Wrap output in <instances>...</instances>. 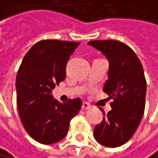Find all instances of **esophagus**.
Here are the masks:
<instances>
[{"label": "esophagus", "instance_id": "esophagus-1", "mask_svg": "<svg viewBox=\"0 0 158 158\" xmlns=\"http://www.w3.org/2000/svg\"><path fill=\"white\" fill-rule=\"evenodd\" d=\"M89 108H91V106H89V104L87 102H84L83 104H82V109H83V110H88Z\"/></svg>", "mask_w": 158, "mask_h": 158}]
</instances>
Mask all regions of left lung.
Listing matches in <instances>:
<instances>
[{
    "label": "left lung",
    "mask_w": 158,
    "mask_h": 158,
    "mask_svg": "<svg viewBox=\"0 0 158 158\" xmlns=\"http://www.w3.org/2000/svg\"><path fill=\"white\" fill-rule=\"evenodd\" d=\"M89 45L100 51L109 62L108 80L103 92L109 95L112 110L94 127L99 144L117 148L133 136L145 110L147 83L140 60L127 44L117 40H93Z\"/></svg>",
    "instance_id": "obj_1"
}]
</instances>
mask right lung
Instances as JSON below:
<instances>
[{
    "label": "right lung",
    "instance_id": "obj_1",
    "mask_svg": "<svg viewBox=\"0 0 158 158\" xmlns=\"http://www.w3.org/2000/svg\"><path fill=\"white\" fill-rule=\"evenodd\" d=\"M80 42L41 40L25 55L16 76L17 107L24 128L40 144L65 137L70 120L81 109L80 98L62 103L52 91L65 78L69 57Z\"/></svg>",
    "mask_w": 158,
    "mask_h": 158
}]
</instances>
